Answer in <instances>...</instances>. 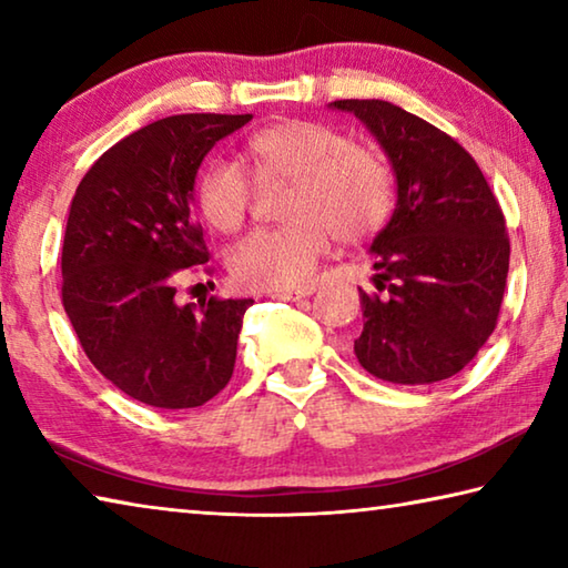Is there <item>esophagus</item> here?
I'll return each mask as SVG.
<instances>
[{
    "instance_id": "1",
    "label": "esophagus",
    "mask_w": 568,
    "mask_h": 568,
    "mask_svg": "<svg viewBox=\"0 0 568 568\" xmlns=\"http://www.w3.org/2000/svg\"><path fill=\"white\" fill-rule=\"evenodd\" d=\"M315 293V285H303V287H285V291H273L271 297L277 301H301V297H311Z\"/></svg>"
}]
</instances>
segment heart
<instances>
[{
  "instance_id": "1",
  "label": "heart",
  "mask_w": 568,
  "mask_h": 568,
  "mask_svg": "<svg viewBox=\"0 0 568 568\" xmlns=\"http://www.w3.org/2000/svg\"><path fill=\"white\" fill-rule=\"evenodd\" d=\"M247 162L257 180H293V190L283 210L291 223L255 230L230 250V273L243 287L285 291L305 283L333 235L363 240L390 213L386 162L328 124L291 120L265 128L247 142ZM250 197L247 172L233 160L210 162L200 175V213L220 233H235L245 223Z\"/></svg>"
}]
</instances>
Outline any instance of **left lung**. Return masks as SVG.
I'll return each mask as SVG.
<instances>
[{
	"instance_id": "8db88e82",
	"label": "left lung",
	"mask_w": 568,
	"mask_h": 568,
	"mask_svg": "<svg viewBox=\"0 0 568 568\" xmlns=\"http://www.w3.org/2000/svg\"><path fill=\"white\" fill-rule=\"evenodd\" d=\"M386 152L396 210L373 237L361 293L355 358L371 376L400 386L456 376L496 328L508 255L506 220L484 172L454 138L383 100H338Z\"/></svg>"
}]
</instances>
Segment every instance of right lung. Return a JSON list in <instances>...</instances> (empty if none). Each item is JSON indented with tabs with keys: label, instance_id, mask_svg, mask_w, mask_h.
<instances>
[{
	"label": "right lung",
	"instance_id": "right-lung-1",
	"mask_svg": "<svg viewBox=\"0 0 568 568\" xmlns=\"http://www.w3.org/2000/svg\"><path fill=\"white\" fill-rule=\"evenodd\" d=\"M253 114H175L128 134L77 187L62 245V303L112 386L152 408L203 406L227 386L253 301L180 305L175 283L207 263L192 217L197 170Z\"/></svg>",
	"mask_w": 568,
	"mask_h": 568
}]
</instances>
